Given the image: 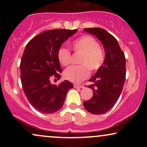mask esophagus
Instances as JSON below:
<instances>
[{
  "label": "esophagus",
  "mask_w": 147,
  "mask_h": 147,
  "mask_svg": "<svg viewBox=\"0 0 147 147\" xmlns=\"http://www.w3.org/2000/svg\"><path fill=\"white\" fill-rule=\"evenodd\" d=\"M74 88H84V86L79 85V84H74Z\"/></svg>",
  "instance_id": "esophagus-1"
}]
</instances>
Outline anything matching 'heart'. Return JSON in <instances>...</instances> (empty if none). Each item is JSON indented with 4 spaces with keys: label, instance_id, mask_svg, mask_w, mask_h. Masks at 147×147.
<instances>
[{
    "label": "heart",
    "instance_id": "obj_1",
    "mask_svg": "<svg viewBox=\"0 0 147 147\" xmlns=\"http://www.w3.org/2000/svg\"><path fill=\"white\" fill-rule=\"evenodd\" d=\"M71 47L77 53L81 54L79 63L72 65L63 72L65 79L73 83H80L90 75L92 71L99 70L104 63L105 55L100 48L99 42L89 35H85L71 43ZM57 59L61 65L66 66L70 62V52L68 49L61 47L57 51Z\"/></svg>",
    "mask_w": 147,
    "mask_h": 147
}]
</instances>
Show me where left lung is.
Masks as SVG:
<instances>
[{
  "mask_svg": "<svg viewBox=\"0 0 147 147\" xmlns=\"http://www.w3.org/2000/svg\"><path fill=\"white\" fill-rule=\"evenodd\" d=\"M84 30L97 37L105 50L104 64L88 80L93 84L88 86L93 90V96L84 102V106L90 113L104 114L113 107L122 91L126 78L125 56L117 39L105 30Z\"/></svg>",
  "mask_w": 147,
  "mask_h": 147,
  "instance_id": "1",
  "label": "left lung"
}]
</instances>
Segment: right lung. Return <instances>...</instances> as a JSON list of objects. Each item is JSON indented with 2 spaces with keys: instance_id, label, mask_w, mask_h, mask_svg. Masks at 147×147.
<instances>
[{
  "instance_id": "1",
  "label": "right lung",
  "mask_w": 147,
  "mask_h": 147,
  "mask_svg": "<svg viewBox=\"0 0 147 147\" xmlns=\"http://www.w3.org/2000/svg\"><path fill=\"white\" fill-rule=\"evenodd\" d=\"M77 31L47 30L34 37L25 47L20 64L22 86L31 105L42 113L52 114L59 110L67 92L73 88L67 80L56 86L50 83V79L53 75L61 78L62 69L57 51Z\"/></svg>"
}]
</instances>
